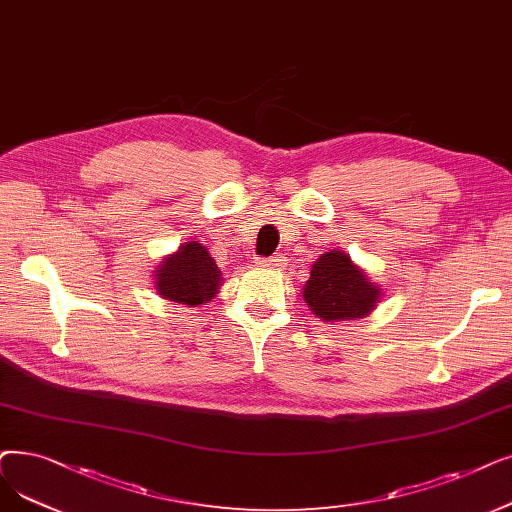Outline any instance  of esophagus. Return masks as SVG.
I'll return each mask as SVG.
<instances>
[{
	"instance_id": "34e87169",
	"label": "esophagus",
	"mask_w": 512,
	"mask_h": 512,
	"mask_svg": "<svg viewBox=\"0 0 512 512\" xmlns=\"http://www.w3.org/2000/svg\"><path fill=\"white\" fill-rule=\"evenodd\" d=\"M284 257L282 255H272V257H261L259 259V263H263V265H274V268H282L284 265Z\"/></svg>"
}]
</instances>
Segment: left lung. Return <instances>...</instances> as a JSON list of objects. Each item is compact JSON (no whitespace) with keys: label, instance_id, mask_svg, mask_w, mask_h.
I'll list each match as a JSON object with an SVG mask.
<instances>
[{"label":"left lung","instance_id":"left-lung-1","mask_svg":"<svg viewBox=\"0 0 512 512\" xmlns=\"http://www.w3.org/2000/svg\"><path fill=\"white\" fill-rule=\"evenodd\" d=\"M381 288L353 265L349 255L330 251L311 265L303 299L326 322L364 318L379 301Z\"/></svg>","mask_w":512,"mask_h":512}]
</instances>
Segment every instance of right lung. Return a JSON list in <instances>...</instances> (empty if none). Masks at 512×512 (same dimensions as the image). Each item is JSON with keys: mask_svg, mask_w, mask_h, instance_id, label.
<instances>
[{"mask_svg": "<svg viewBox=\"0 0 512 512\" xmlns=\"http://www.w3.org/2000/svg\"><path fill=\"white\" fill-rule=\"evenodd\" d=\"M221 282L215 259L201 242H188L175 255L167 257L157 270V291L163 299L198 307L209 303Z\"/></svg>", "mask_w": 512, "mask_h": 512, "instance_id": "right-lung-1", "label": "right lung"}]
</instances>
